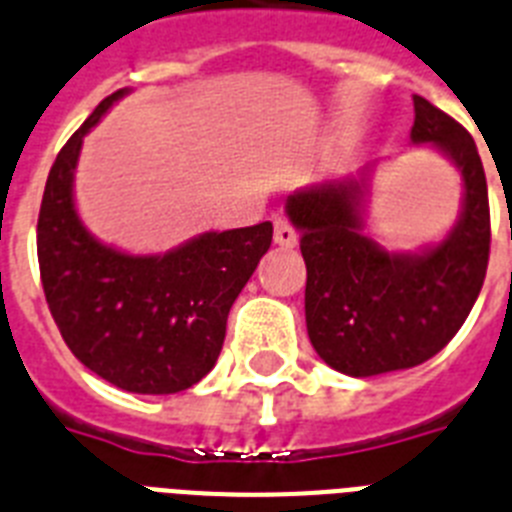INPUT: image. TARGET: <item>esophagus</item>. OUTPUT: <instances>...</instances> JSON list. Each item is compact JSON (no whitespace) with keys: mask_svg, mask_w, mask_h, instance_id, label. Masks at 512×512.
<instances>
[{"mask_svg":"<svg viewBox=\"0 0 512 512\" xmlns=\"http://www.w3.org/2000/svg\"><path fill=\"white\" fill-rule=\"evenodd\" d=\"M273 226H276V234H273V239H276L278 247L294 249L296 247V231H294V226L289 223V218L278 216L276 221H273Z\"/></svg>","mask_w":512,"mask_h":512,"instance_id":"obj_1","label":"esophagus"}]
</instances>
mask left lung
Segmentation results:
<instances>
[{
    "label": "left lung",
    "mask_w": 512,
    "mask_h": 512,
    "mask_svg": "<svg viewBox=\"0 0 512 512\" xmlns=\"http://www.w3.org/2000/svg\"><path fill=\"white\" fill-rule=\"evenodd\" d=\"M411 143L435 145L463 179L461 216L432 247L388 252L364 234L372 163L286 200L307 265L309 341L343 375L372 377L432 359L461 330L487 276L489 197L474 137L414 96Z\"/></svg>",
    "instance_id": "left-lung-1"
}]
</instances>
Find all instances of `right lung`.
Masks as SVG:
<instances>
[{
    "instance_id": "right-lung-1",
    "label": "right lung",
    "mask_w": 512,
    "mask_h": 512,
    "mask_svg": "<svg viewBox=\"0 0 512 512\" xmlns=\"http://www.w3.org/2000/svg\"><path fill=\"white\" fill-rule=\"evenodd\" d=\"M103 98L59 150L38 213V265L51 317L72 354L130 393L169 395L216 367L229 309L273 242V223L205 231L163 255L98 242L75 210L77 158L106 111Z\"/></svg>"
}]
</instances>
